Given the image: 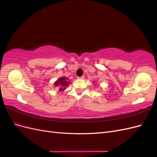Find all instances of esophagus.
<instances>
[{
  "label": "esophagus",
  "instance_id": "1",
  "mask_svg": "<svg viewBox=\"0 0 157 157\" xmlns=\"http://www.w3.org/2000/svg\"><path fill=\"white\" fill-rule=\"evenodd\" d=\"M78 79H84V76H82V77H77Z\"/></svg>",
  "mask_w": 157,
  "mask_h": 157
}]
</instances>
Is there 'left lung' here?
Returning <instances> with one entry per match:
<instances>
[{"label":"left lung","mask_w":157,"mask_h":157,"mask_svg":"<svg viewBox=\"0 0 157 157\" xmlns=\"http://www.w3.org/2000/svg\"><path fill=\"white\" fill-rule=\"evenodd\" d=\"M93 83H94V82H93Z\"/></svg>","instance_id":"8db88e82"}]
</instances>
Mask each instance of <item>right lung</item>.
I'll use <instances>...</instances> for the list:
<instances>
[{"instance_id":"obj_1","label":"right lung","mask_w":157,"mask_h":157,"mask_svg":"<svg viewBox=\"0 0 157 157\" xmlns=\"http://www.w3.org/2000/svg\"><path fill=\"white\" fill-rule=\"evenodd\" d=\"M68 80L69 78L67 77H60L57 80L56 82H54V85L56 87H58L59 92H62L64 90L66 89V88H67L70 84V82Z\"/></svg>"}]
</instances>
